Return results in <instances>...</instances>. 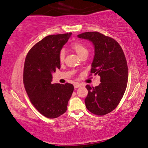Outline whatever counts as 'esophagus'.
Instances as JSON below:
<instances>
[{"instance_id":"obj_1","label":"esophagus","mask_w":148,"mask_h":148,"mask_svg":"<svg viewBox=\"0 0 148 148\" xmlns=\"http://www.w3.org/2000/svg\"><path fill=\"white\" fill-rule=\"evenodd\" d=\"M81 86H82V85L80 84V83H75L74 85V87L75 88H78L79 87H81Z\"/></svg>"}]
</instances>
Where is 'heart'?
I'll return each instance as SVG.
<instances>
[{"label":"heart","mask_w":148,"mask_h":148,"mask_svg":"<svg viewBox=\"0 0 148 148\" xmlns=\"http://www.w3.org/2000/svg\"><path fill=\"white\" fill-rule=\"evenodd\" d=\"M71 48L76 52L77 55L80 57L86 53H88V50L84 44L82 43L79 42H76L72 43L71 46ZM65 52L63 50H61L60 53H59V61L60 62L63 63L65 60Z\"/></svg>","instance_id":"heart-1"}]
</instances>
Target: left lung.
<instances>
[{
    "instance_id": "1",
    "label": "left lung",
    "mask_w": 148,
    "mask_h": 148,
    "mask_svg": "<svg viewBox=\"0 0 148 148\" xmlns=\"http://www.w3.org/2000/svg\"><path fill=\"white\" fill-rule=\"evenodd\" d=\"M77 37L92 42L95 55L90 76H100L98 86L86 85V107L95 114L106 115L116 108L127 87L128 67L124 53L116 41L100 32H84Z\"/></svg>"
}]
</instances>
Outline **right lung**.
<instances>
[{"mask_svg":"<svg viewBox=\"0 0 148 148\" xmlns=\"http://www.w3.org/2000/svg\"><path fill=\"white\" fill-rule=\"evenodd\" d=\"M72 33L50 35L29 50L25 59L23 83L31 103L40 113L56 119L66 111L72 84H52L53 72L60 69L59 53Z\"/></svg>","mask_w":148,"mask_h":148,"instance_id":"1","label":"right lung"}]
</instances>
